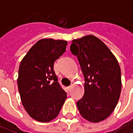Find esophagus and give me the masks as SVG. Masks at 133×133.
I'll return each instance as SVG.
<instances>
[{
  "label": "esophagus",
  "mask_w": 133,
  "mask_h": 133,
  "mask_svg": "<svg viewBox=\"0 0 133 133\" xmlns=\"http://www.w3.org/2000/svg\"><path fill=\"white\" fill-rule=\"evenodd\" d=\"M71 88H72V85H69V86L68 87V90H70V89H71Z\"/></svg>",
  "instance_id": "1"
}]
</instances>
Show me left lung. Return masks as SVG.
<instances>
[{"instance_id":"8db88e82","label":"left lung","mask_w":133,"mask_h":133,"mask_svg":"<svg viewBox=\"0 0 133 133\" xmlns=\"http://www.w3.org/2000/svg\"><path fill=\"white\" fill-rule=\"evenodd\" d=\"M70 47L85 77V94L77 102L81 116L91 122L107 119L114 111L122 89L121 69L109 48L94 35L74 39Z\"/></svg>"}]
</instances>
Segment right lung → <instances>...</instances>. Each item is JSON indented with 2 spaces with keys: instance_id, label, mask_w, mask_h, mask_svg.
<instances>
[{
  "instance_id": "1",
  "label": "right lung",
  "mask_w": 133,
  "mask_h": 133,
  "mask_svg": "<svg viewBox=\"0 0 133 133\" xmlns=\"http://www.w3.org/2000/svg\"><path fill=\"white\" fill-rule=\"evenodd\" d=\"M66 41L41 39L21 62L17 86L28 114L41 122L57 117L67 98L58 82L54 62L65 51Z\"/></svg>"
}]
</instances>
